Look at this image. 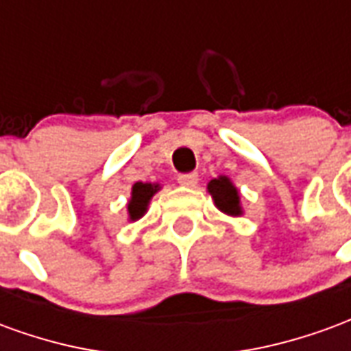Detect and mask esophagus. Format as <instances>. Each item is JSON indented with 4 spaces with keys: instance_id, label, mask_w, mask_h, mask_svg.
Returning <instances> with one entry per match:
<instances>
[{
    "instance_id": "obj_1",
    "label": "esophagus",
    "mask_w": 351,
    "mask_h": 351,
    "mask_svg": "<svg viewBox=\"0 0 351 351\" xmlns=\"http://www.w3.org/2000/svg\"><path fill=\"white\" fill-rule=\"evenodd\" d=\"M197 173H188V175L178 176V184L184 186V188H195V186H197Z\"/></svg>"
}]
</instances>
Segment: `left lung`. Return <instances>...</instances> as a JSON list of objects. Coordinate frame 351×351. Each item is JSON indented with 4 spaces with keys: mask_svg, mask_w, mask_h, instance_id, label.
I'll list each match as a JSON object with an SVG mask.
<instances>
[{
    "mask_svg": "<svg viewBox=\"0 0 351 351\" xmlns=\"http://www.w3.org/2000/svg\"><path fill=\"white\" fill-rule=\"evenodd\" d=\"M206 190L213 195L214 205L218 210H221L228 216H233V218H239L243 216V203H241V193L237 190V186L231 182V178L228 176H218V178H213L210 182L206 184Z\"/></svg>",
    "mask_w": 351,
    "mask_h": 351,
    "instance_id": "1",
    "label": "left lung"
}]
</instances>
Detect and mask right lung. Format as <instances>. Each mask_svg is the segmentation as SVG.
Here are the masks:
<instances>
[{
	"label": "right lung",
	"instance_id": "add662e5",
	"mask_svg": "<svg viewBox=\"0 0 351 351\" xmlns=\"http://www.w3.org/2000/svg\"><path fill=\"white\" fill-rule=\"evenodd\" d=\"M161 190L160 184L152 182H135L131 188V197L128 201V220L137 221L148 210L152 197Z\"/></svg>",
	"mask_w": 351,
	"mask_h": 351
}]
</instances>
